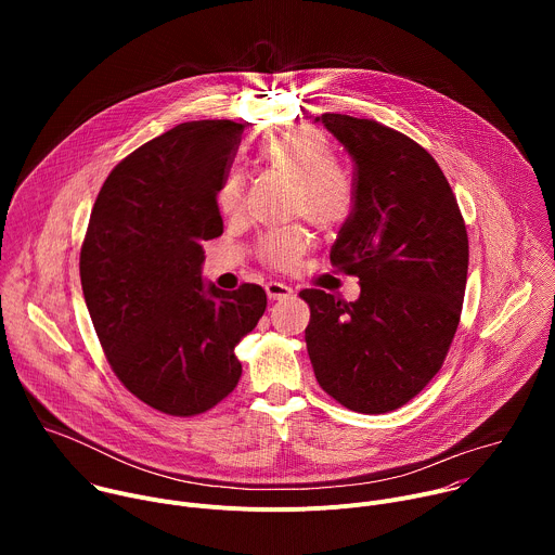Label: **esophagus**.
<instances>
[{
	"instance_id": "obj_1",
	"label": "esophagus",
	"mask_w": 555,
	"mask_h": 555,
	"mask_svg": "<svg viewBox=\"0 0 555 555\" xmlns=\"http://www.w3.org/2000/svg\"><path fill=\"white\" fill-rule=\"evenodd\" d=\"M266 294L270 300H281V298H287L292 294V287L283 285V283H276V281H270L266 283Z\"/></svg>"
}]
</instances>
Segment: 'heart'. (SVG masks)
<instances>
[{
	"mask_svg": "<svg viewBox=\"0 0 555 555\" xmlns=\"http://www.w3.org/2000/svg\"><path fill=\"white\" fill-rule=\"evenodd\" d=\"M261 157L279 173L294 182L292 215H302L313 225L334 228L347 219L353 206V184L332 142L311 127L292 129L261 146ZM246 180L242 171L230 169L217 186V208L223 217H236L244 208ZM309 246L302 225H292L266 234L259 257L274 270H292Z\"/></svg>",
	"mask_w": 555,
	"mask_h": 555,
	"instance_id": "heart-1",
	"label": "heart"
}]
</instances>
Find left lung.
I'll use <instances>...</instances> for the list:
<instances>
[{
  "label": "left lung",
  "mask_w": 555,
  "mask_h": 555,
  "mask_svg": "<svg viewBox=\"0 0 555 555\" xmlns=\"http://www.w3.org/2000/svg\"><path fill=\"white\" fill-rule=\"evenodd\" d=\"M349 151L353 208L332 266L360 279L358 300L302 289L313 375L336 402L379 415L404 406L441 369L461 319L467 232L435 157L377 120L315 116Z\"/></svg>",
  "instance_id": "obj_1"
}]
</instances>
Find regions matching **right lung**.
<instances>
[{
    "label": "right lung",
    "instance_id": "1",
    "mask_svg": "<svg viewBox=\"0 0 555 555\" xmlns=\"http://www.w3.org/2000/svg\"><path fill=\"white\" fill-rule=\"evenodd\" d=\"M244 125L182 122L114 167L90 215L81 285L116 377L146 406L193 417L234 390V347L266 311L261 285H204L202 244L223 232L217 186Z\"/></svg>",
    "mask_w": 555,
    "mask_h": 555
}]
</instances>
